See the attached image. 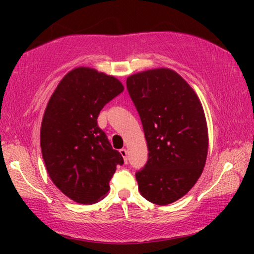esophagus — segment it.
<instances>
[{
    "mask_svg": "<svg viewBox=\"0 0 254 254\" xmlns=\"http://www.w3.org/2000/svg\"><path fill=\"white\" fill-rule=\"evenodd\" d=\"M120 152H121V155H124V154H127L126 149H124V148H121V149H120Z\"/></svg>",
    "mask_w": 254,
    "mask_h": 254,
    "instance_id": "esophagus-1",
    "label": "esophagus"
}]
</instances>
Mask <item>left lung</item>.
Returning <instances> with one entry per match:
<instances>
[{"instance_id": "1", "label": "left lung", "mask_w": 254, "mask_h": 254, "mask_svg": "<svg viewBox=\"0 0 254 254\" xmlns=\"http://www.w3.org/2000/svg\"><path fill=\"white\" fill-rule=\"evenodd\" d=\"M123 91L114 76L77 67L48 100L40 128L41 154L52 182L75 202L103 200L117 166L124 164L119 148L112 147L97 124L103 107Z\"/></svg>"}]
</instances>
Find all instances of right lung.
I'll return each instance as SVG.
<instances>
[{
	"label": "right lung",
	"mask_w": 254,
	"mask_h": 254,
	"mask_svg": "<svg viewBox=\"0 0 254 254\" xmlns=\"http://www.w3.org/2000/svg\"><path fill=\"white\" fill-rule=\"evenodd\" d=\"M127 90L143 126L148 162L136 172L141 195L159 206L179 200L206 164L208 128L196 93L168 68L130 75Z\"/></svg>",
	"instance_id": "obj_1"
}]
</instances>
